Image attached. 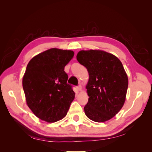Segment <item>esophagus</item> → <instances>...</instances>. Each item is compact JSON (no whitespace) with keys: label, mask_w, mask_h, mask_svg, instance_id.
<instances>
[{"label":"esophagus","mask_w":152,"mask_h":152,"mask_svg":"<svg viewBox=\"0 0 152 152\" xmlns=\"http://www.w3.org/2000/svg\"><path fill=\"white\" fill-rule=\"evenodd\" d=\"M77 89H78V91H81L82 90V86H81L80 84H79V85L77 86Z\"/></svg>","instance_id":"34e87169"}]
</instances>
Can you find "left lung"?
Returning a JSON list of instances; mask_svg holds the SVG:
<instances>
[{"label": "left lung", "mask_w": 152, "mask_h": 152, "mask_svg": "<svg viewBox=\"0 0 152 152\" xmlns=\"http://www.w3.org/2000/svg\"><path fill=\"white\" fill-rule=\"evenodd\" d=\"M77 59L89 74L86 116L97 122L110 120L120 111L126 99L128 79L121 61L114 55L98 50H81Z\"/></svg>", "instance_id": "1"}]
</instances>
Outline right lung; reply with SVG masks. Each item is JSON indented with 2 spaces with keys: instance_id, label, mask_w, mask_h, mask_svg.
Segmentation results:
<instances>
[{
  "instance_id": "add662e5",
  "label": "right lung",
  "mask_w": 152,
  "mask_h": 152,
  "mask_svg": "<svg viewBox=\"0 0 152 152\" xmlns=\"http://www.w3.org/2000/svg\"><path fill=\"white\" fill-rule=\"evenodd\" d=\"M72 50L50 49L32 58L23 78L28 107L41 120L54 122L66 116L75 98L67 84L65 66L73 58Z\"/></svg>"
}]
</instances>
